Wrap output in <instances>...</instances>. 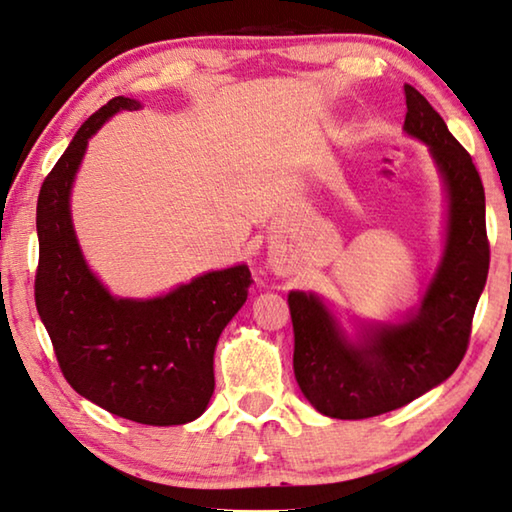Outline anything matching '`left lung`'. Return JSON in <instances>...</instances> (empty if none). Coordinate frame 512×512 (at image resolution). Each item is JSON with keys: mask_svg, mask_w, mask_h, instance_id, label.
Listing matches in <instances>:
<instances>
[{"mask_svg": "<svg viewBox=\"0 0 512 512\" xmlns=\"http://www.w3.org/2000/svg\"><path fill=\"white\" fill-rule=\"evenodd\" d=\"M404 92V131L429 147L445 183V251L415 311L399 322L363 324L356 338L315 292L288 295L295 379L313 408L335 420L390 413L447 381L465 356L488 279L485 192L472 156L424 95L408 83Z\"/></svg>", "mask_w": 512, "mask_h": 512, "instance_id": "1", "label": "left lung"}]
</instances>
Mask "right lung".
Instances as JSON below:
<instances>
[{"label":"right lung","mask_w":512,"mask_h":512,"mask_svg":"<svg viewBox=\"0 0 512 512\" xmlns=\"http://www.w3.org/2000/svg\"><path fill=\"white\" fill-rule=\"evenodd\" d=\"M140 102L113 97L81 124L38 195L36 308L61 372L92 404L124 420L172 426L197 420L215 390L213 356L247 301L249 267L206 272L154 299L113 297L81 254L70 213L88 140Z\"/></svg>","instance_id":"1"}]
</instances>
